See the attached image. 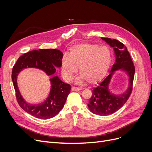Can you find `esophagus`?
Masks as SVG:
<instances>
[{
  "mask_svg": "<svg viewBox=\"0 0 152 152\" xmlns=\"http://www.w3.org/2000/svg\"><path fill=\"white\" fill-rule=\"evenodd\" d=\"M82 89L80 88V87H77L75 86H72V91H80Z\"/></svg>",
  "mask_w": 152,
  "mask_h": 152,
  "instance_id": "34e87169",
  "label": "esophagus"
}]
</instances>
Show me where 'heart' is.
I'll list each match as a JSON object with an SVG mask.
<instances>
[{"label":"heart","instance_id":"obj_1","mask_svg":"<svg viewBox=\"0 0 152 152\" xmlns=\"http://www.w3.org/2000/svg\"><path fill=\"white\" fill-rule=\"evenodd\" d=\"M111 61L112 53L107 46L91 43L75 44L61 59V74L64 79L70 81L79 68L80 76L78 80L95 84L104 75Z\"/></svg>","mask_w":152,"mask_h":152}]
</instances>
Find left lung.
I'll return each mask as SVG.
<instances>
[{
  "instance_id": "1",
  "label": "left lung",
  "mask_w": 152,
  "mask_h": 152,
  "mask_svg": "<svg viewBox=\"0 0 152 152\" xmlns=\"http://www.w3.org/2000/svg\"><path fill=\"white\" fill-rule=\"evenodd\" d=\"M113 48L115 61L110 74L93 89L92 96L87 104L90 111L98 115H109L117 112L126 103L132 93L135 67L130 54L124 44L116 39L102 37ZM118 69L125 71L129 76V86L122 94L115 95L109 90V84L114 72Z\"/></svg>"
}]
</instances>
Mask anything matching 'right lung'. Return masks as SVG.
Segmentation results:
<instances>
[{
  "label": "right lung",
  "mask_w": 152,
  "mask_h": 152,
  "mask_svg": "<svg viewBox=\"0 0 152 152\" xmlns=\"http://www.w3.org/2000/svg\"><path fill=\"white\" fill-rule=\"evenodd\" d=\"M63 54L58 49L34 50L22 55L17 60L12 72V80L18 103L20 107L31 115L40 119L54 117L64 107L71 86L62 82L57 76L50 79L51 88L48 98L42 103L32 104L23 98L17 85V76L23 69L35 68L44 71L48 75L56 72V67H61Z\"/></svg>",
  "instance_id": "1"
}]
</instances>
